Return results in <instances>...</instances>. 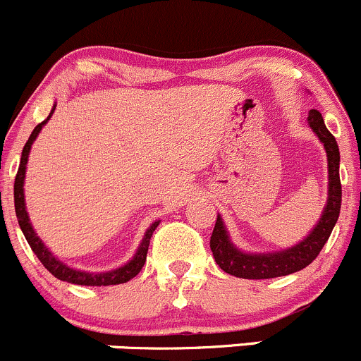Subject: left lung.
<instances>
[{"label": "left lung", "instance_id": "8db88e82", "mask_svg": "<svg viewBox=\"0 0 361 361\" xmlns=\"http://www.w3.org/2000/svg\"><path fill=\"white\" fill-rule=\"evenodd\" d=\"M307 123L325 147L326 160H329V199H326V206L323 209L322 218L311 231V234L292 248L272 251V253H245L232 245L224 220L218 214L209 246L213 251L214 262L227 274L243 279H271L293 274V272L307 267L318 257L325 243L329 241L330 234L337 224L338 213H341L342 188L341 178H338L341 154H338L336 137L332 136V133L326 129L325 122H323L322 113L318 110L309 111Z\"/></svg>", "mask_w": 361, "mask_h": 361}]
</instances>
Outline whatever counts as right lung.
Listing matches in <instances>:
<instances>
[{
    "label": "right lung",
    "mask_w": 361,
    "mask_h": 361,
    "mask_svg": "<svg viewBox=\"0 0 361 361\" xmlns=\"http://www.w3.org/2000/svg\"><path fill=\"white\" fill-rule=\"evenodd\" d=\"M54 110H56V104H54L50 115L47 116L42 123H38V126L35 127V130H32L31 136H29L27 143L24 145L23 157H20V166H19V171H17L16 185H13V201H16V214H17V218H19L20 231H23L25 241L29 243V246H31V250L35 251V255L38 257V260L45 265V269L50 272V274H54L57 279H61V281H68V283H71V285H85V286H110V285H120V283H127L129 279H133L134 276L141 271V269H143L145 262H147L150 238H152V234H154L155 228H157L159 221H154V224L150 225V228L145 232L143 241H141L140 248H137L136 255L133 257V260H129L126 265H122V267L113 269V271H108V272H85V271H76V269L68 267L66 264H63L59 258L54 257V255L50 253V250L43 245V241L38 238V234L35 232V228H32L31 220H29V214H27V211H25V201H24L25 166H27L31 145L35 143L36 136L39 134L42 127L50 120Z\"/></svg>",
    "instance_id": "add662e5"
}]
</instances>
